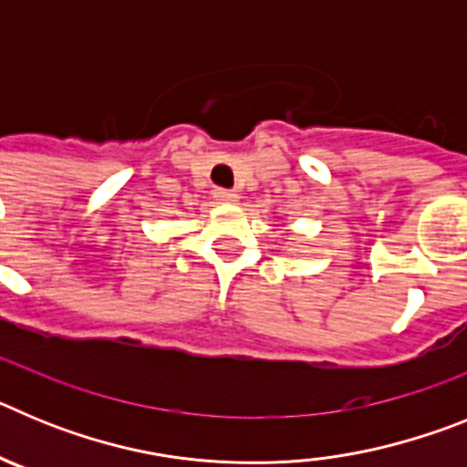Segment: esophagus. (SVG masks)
<instances>
[{
	"instance_id": "esophagus-1",
	"label": "esophagus",
	"mask_w": 467,
	"mask_h": 467,
	"mask_svg": "<svg viewBox=\"0 0 467 467\" xmlns=\"http://www.w3.org/2000/svg\"><path fill=\"white\" fill-rule=\"evenodd\" d=\"M214 201H220V203H236L238 193L231 192V189H214Z\"/></svg>"
}]
</instances>
